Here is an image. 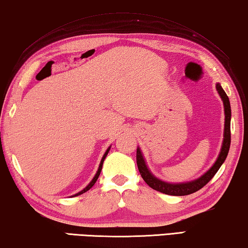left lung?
I'll use <instances>...</instances> for the list:
<instances>
[{"instance_id": "8db88e82", "label": "left lung", "mask_w": 248, "mask_h": 248, "mask_svg": "<svg viewBox=\"0 0 248 248\" xmlns=\"http://www.w3.org/2000/svg\"><path fill=\"white\" fill-rule=\"evenodd\" d=\"M216 90L218 92L220 98H222L223 104H224V111H225V126H224V140L222 144V148H220L219 155L217 157L216 162L214 163L211 169H209L206 173L202 175L201 177L196 178L192 182H185V183H166L159 180V178L155 177L153 174L151 173V170L147 169L145 159L143 157L140 148L137 147L136 151V163L137 167H139L140 176L143 177V180L145 181L146 184L157 192H161L163 194H167V195H173V196H184L189 195V194L195 193L197 190H200L202 187H204L207 183L214 177V175L217 173V170H219V167L222 166V164L225 161L230 151L231 146V104L228 96L225 93V91L223 90V87L219 85V83L216 84Z\"/></svg>"}]
</instances>
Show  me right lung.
Returning a JSON list of instances; mask_svg holds the SVG:
<instances>
[{
    "label": "right lung",
    "instance_id": "obj_1",
    "mask_svg": "<svg viewBox=\"0 0 248 248\" xmlns=\"http://www.w3.org/2000/svg\"><path fill=\"white\" fill-rule=\"evenodd\" d=\"M109 148H111V146H109L108 150H106V152H105V154L103 155V157H102V159H101V163H100V166H98V170H97V172H96V174H95V176L93 177V180L90 182V184L86 186V187L84 188V189H82L81 192H78V194H75V195H73V196H78V195H81V194H83V193H85V192H87V190H89L90 188H92V186L95 184V183H96V181H97V178H98V176H100V174H101V170H102V166H103V162H104V159H105V157H106V155L108 154V151H109ZM72 196V197H73Z\"/></svg>",
    "mask_w": 248,
    "mask_h": 248
}]
</instances>
